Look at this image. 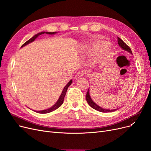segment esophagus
<instances>
[{
    "instance_id": "obj_1",
    "label": "esophagus",
    "mask_w": 151,
    "mask_h": 151,
    "mask_svg": "<svg viewBox=\"0 0 151 151\" xmlns=\"http://www.w3.org/2000/svg\"><path fill=\"white\" fill-rule=\"evenodd\" d=\"M87 74V72L86 71H80V72H78V73L76 74V75L75 76V78H76V79H78V78H80V77H82V76H83L84 75H86Z\"/></svg>"
}]
</instances>
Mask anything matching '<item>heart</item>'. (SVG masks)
Returning a JSON list of instances; mask_svg holds the SVG:
<instances>
[{
  "label": "heart",
  "mask_w": 151,
  "mask_h": 151,
  "mask_svg": "<svg viewBox=\"0 0 151 151\" xmlns=\"http://www.w3.org/2000/svg\"><path fill=\"white\" fill-rule=\"evenodd\" d=\"M107 46V43L103 41V40H98L95 43H94L92 49L94 50H100L105 48L103 49V51L101 55V58H107L109 53H110V50L108 47H106Z\"/></svg>",
  "instance_id": "1"
}]
</instances>
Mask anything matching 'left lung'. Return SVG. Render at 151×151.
I'll use <instances>...</instances> for the list:
<instances>
[{
  "label": "left lung",
  "mask_w": 151,
  "mask_h": 151,
  "mask_svg": "<svg viewBox=\"0 0 151 151\" xmlns=\"http://www.w3.org/2000/svg\"><path fill=\"white\" fill-rule=\"evenodd\" d=\"M118 38V44L124 50H126V51H127L130 52L131 53H132V51L131 50L130 48V47L127 45L122 41L121 39L120 38ZM86 101L88 102V103L89 104V105L90 106L94 109L96 111H100V112H102V113H110V112H114V111H115L116 109H112V110H109V109H103L102 108H101L100 106H98L96 103H94L93 100L91 99V97H90V92H89V90H88L87 91V93H86Z\"/></svg>",
  "instance_id": "left-lung-1"
}]
</instances>
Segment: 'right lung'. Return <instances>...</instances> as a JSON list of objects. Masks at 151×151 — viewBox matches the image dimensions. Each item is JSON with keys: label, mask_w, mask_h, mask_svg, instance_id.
<instances>
[{"label": "right lung", "mask_w": 151, "mask_h": 151, "mask_svg": "<svg viewBox=\"0 0 151 151\" xmlns=\"http://www.w3.org/2000/svg\"><path fill=\"white\" fill-rule=\"evenodd\" d=\"M56 32H40V33H37V34H36L35 35L33 36L32 38H31L30 39H29V40L27 41L25 43H24L23 45H22V47H24L25 45H26L29 44V43H31L32 42L34 41L35 40V38H37L39 35H41L42 34H44V33H47V34H50V35H52V34H54V33H55ZM72 83V80H71L68 84H67L65 88H63V91L62 93H61V94L60 95L58 100L57 101V102L55 103V104L53 106H52V108H50L49 109H47L46 110H43V111H36L37 113H41V114H45V113H50L52 112V111H55V109H58L60 106H61V105L63 104V100H64V98L65 96V94H66V93L67 91V90H68V88L70 86V85Z\"/></svg>", "instance_id": "1"}]
</instances>
